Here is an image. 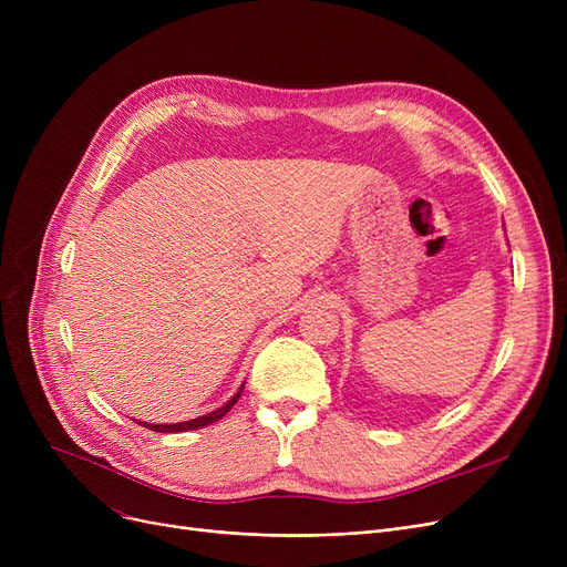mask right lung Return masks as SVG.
Wrapping results in <instances>:
<instances>
[{
  "label": "right lung",
  "instance_id": "obj_1",
  "mask_svg": "<svg viewBox=\"0 0 567 567\" xmlns=\"http://www.w3.org/2000/svg\"><path fill=\"white\" fill-rule=\"evenodd\" d=\"M241 393H244V385H241V389L236 391V395H234L231 400H227L220 409H216V411H212V413H206V415H199V419H193V421L169 423V425H156V423H142V421H140V425H142V427H148V430H154V432H188V430H199V427H206V425H212V423L220 421L223 415L238 402V398H241Z\"/></svg>",
  "mask_w": 567,
  "mask_h": 567
}]
</instances>
